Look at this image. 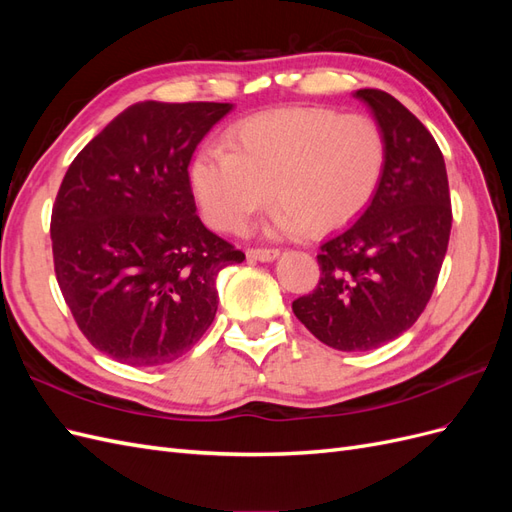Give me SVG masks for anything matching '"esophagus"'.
Here are the masks:
<instances>
[{"instance_id": "esophagus-1", "label": "esophagus", "mask_w": 512, "mask_h": 512, "mask_svg": "<svg viewBox=\"0 0 512 512\" xmlns=\"http://www.w3.org/2000/svg\"><path fill=\"white\" fill-rule=\"evenodd\" d=\"M245 256L258 262H273L280 258V250H247Z\"/></svg>"}]
</instances>
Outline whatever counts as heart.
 Segmentation results:
<instances>
[{
	"label": "heart",
	"mask_w": 512,
	"mask_h": 512,
	"mask_svg": "<svg viewBox=\"0 0 512 512\" xmlns=\"http://www.w3.org/2000/svg\"><path fill=\"white\" fill-rule=\"evenodd\" d=\"M384 168V141L363 115L331 108H282L237 123L224 147H203L192 190L205 220L239 232L252 215L277 203L271 235L331 232L352 222L374 198Z\"/></svg>",
	"instance_id": "heart-1"
}]
</instances>
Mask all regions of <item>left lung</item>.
<instances>
[{
	"label": "left lung",
	"instance_id": "left-lung-1",
	"mask_svg": "<svg viewBox=\"0 0 512 512\" xmlns=\"http://www.w3.org/2000/svg\"><path fill=\"white\" fill-rule=\"evenodd\" d=\"M384 141V168L359 220L320 245V282L292 312L322 344L374 350L408 331L431 297L451 235L442 151L408 108L380 89L352 94Z\"/></svg>",
	"mask_w": 512,
	"mask_h": 512
}]
</instances>
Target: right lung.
Here are the masks:
<instances>
[{
  "label": "right lung",
  "instance_id": "add662e5",
  "mask_svg": "<svg viewBox=\"0 0 512 512\" xmlns=\"http://www.w3.org/2000/svg\"><path fill=\"white\" fill-rule=\"evenodd\" d=\"M235 104L145 100L89 141L51 218L61 294L91 346L156 367L188 352L218 312V275L245 254L196 215L188 166Z\"/></svg>",
  "mask_w": 512,
  "mask_h": 512
}]
</instances>
